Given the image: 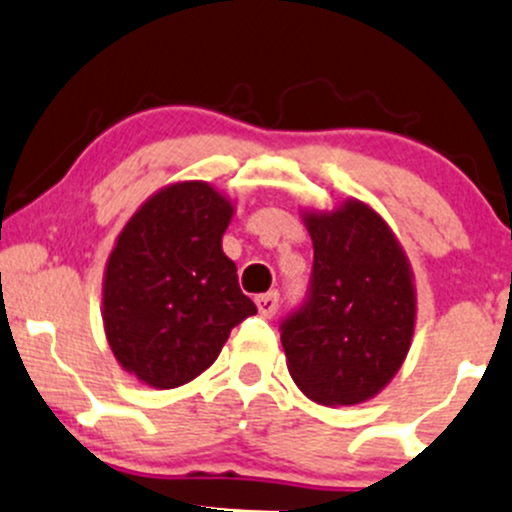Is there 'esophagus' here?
<instances>
[{"label": "esophagus", "mask_w": 512, "mask_h": 512, "mask_svg": "<svg viewBox=\"0 0 512 512\" xmlns=\"http://www.w3.org/2000/svg\"><path fill=\"white\" fill-rule=\"evenodd\" d=\"M255 305H257V310H260L262 317H274L276 310H279V293L276 291L262 293V296L255 298Z\"/></svg>", "instance_id": "esophagus-1"}]
</instances>
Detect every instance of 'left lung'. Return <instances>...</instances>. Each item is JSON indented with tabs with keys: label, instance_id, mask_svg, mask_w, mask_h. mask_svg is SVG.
Wrapping results in <instances>:
<instances>
[{
	"label": "left lung",
	"instance_id": "obj_1",
	"mask_svg": "<svg viewBox=\"0 0 512 512\" xmlns=\"http://www.w3.org/2000/svg\"><path fill=\"white\" fill-rule=\"evenodd\" d=\"M313 240V284L281 322L293 383L325 407L368 402L390 385L409 354L416 286L407 252L370 204L303 209Z\"/></svg>",
	"mask_w": 512,
	"mask_h": 512
}]
</instances>
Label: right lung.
Segmentation results:
<instances>
[{
	"mask_svg": "<svg viewBox=\"0 0 512 512\" xmlns=\"http://www.w3.org/2000/svg\"><path fill=\"white\" fill-rule=\"evenodd\" d=\"M236 204L204 180L161 187L129 216L103 274V327L122 370L156 390L202 375L255 303L221 248Z\"/></svg>",
	"mask_w": 512,
	"mask_h": 512,
	"instance_id": "right-lung-1",
	"label": "right lung"
}]
</instances>
